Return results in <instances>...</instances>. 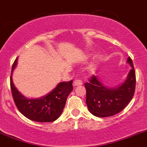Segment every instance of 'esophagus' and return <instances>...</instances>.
<instances>
[{
	"label": "esophagus",
	"mask_w": 147,
	"mask_h": 147,
	"mask_svg": "<svg viewBox=\"0 0 147 147\" xmlns=\"http://www.w3.org/2000/svg\"><path fill=\"white\" fill-rule=\"evenodd\" d=\"M83 84V82L80 80H75L73 82L74 86H81Z\"/></svg>",
	"instance_id": "obj_1"
}]
</instances>
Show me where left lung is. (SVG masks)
I'll list each match as a JSON object with an SVG mask.
<instances>
[{
	"instance_id": "1",
	"label": "left lung",
	"mask_w": 147,
	"mask_h": 147,
	"mask_svg": "<svg viewBox=\"0 0 147 147\" xmlns=\"http://www.w3.org/2000/svg\"><path fill=\"white\" fill-rule=\"evenodd\" d=\"M127 63L130 65L127 78L118 86L110 87L103 85L98 76L91 78L85 83L86 89V105L88 111L97 117H108L122 111L134 95L136 88V72L133 61L129 57Z\"/></svg>"
}]
</instances>
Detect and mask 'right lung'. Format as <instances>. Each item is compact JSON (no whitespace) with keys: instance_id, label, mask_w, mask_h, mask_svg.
<instances>
[{"instance_id":"1","label":"right lung","mask_w":147,"mask_h":147,"mask_svg":"<svg viewBox=\"0 0 147 147\" xmlns=\"http://www.w3.org/2000/svg\"><path fill=\"white\" fill-rule=\"evenodd\" d=\"M18 58L11 67L10 84L15 105L26 118L39 122H51L61 115L69 94L73 90L72 80L61 82L51 92L39 98H27L14 86L12 73L18 64Z\"/></svg>"}]
</instances>
